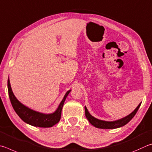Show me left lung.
<instances>
[{
  "mask_svg": "<svg viewBox=\"0 0 152 152\" xmlns=\"http://www.w3.org/2000/svg\"><path fill=\"white\" fill-rule=\"evenodd\" d=\"M141 103H140V104L138 105L137 107L135 109V110L130 114H129L128 115H127L124 118L118 119V120H115L113 121H103V120H101V119L94 118V116H92L91 114L89 113V112L86 107V106H85V111H86V116L87 119V120H88L89 121V123L91 125H93L94 127H97V128H100V129H115L126 125L133 118H134V115H135V113H137L138 109L140 108Z\"/></svg>",
  "mask_w": 152,
  "mask_h": 152,
  "instance_id": "left-lung-1",
  "label": "left lung"
}]
</instances>
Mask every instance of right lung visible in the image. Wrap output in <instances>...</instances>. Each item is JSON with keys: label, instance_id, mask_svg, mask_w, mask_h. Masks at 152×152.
Here are the masks:
<instances>
[{"label": "right lung", "instance_id": "add662e5", "mask_svg": "<svg viewBox=\"0 0 152 152\" xmlns=\"http://www.w3.org/2000/svg\"><path fill=\"white\" fill-rule=\"evenodd\" d=\"M7 85L10 102H11L12 107L15 112L25 123L31 125V126L39 127H51L60 121L61 111H62L64 103H65L67 95L71 91V89H70L66 93L63 99L61 101L59 105L58 106L55 112L47 114L31 110L26 106L24 105L23 103H21L13 94L11 86H10L9 78H8Z\"/></svg>", "mask_w": 152, "mask_h": 152}]
</instances>
